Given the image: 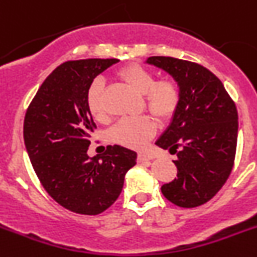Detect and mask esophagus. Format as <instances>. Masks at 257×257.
<instances>
[{
	"mask_svg": "<svg viewBox=\"0 0 257 257\" xmlns=\"http://www.w3.org/2000/svg\"><path fill=\"white\" fill-rule=\"evenodd\" d=\"M153 156L150 155V153H138V161L140 162H143V161H150V160H152Z\"/></svg>",
	"mask_w": 257,
	"mask_h": 257,
	"instance_id": "obj_1",
	"label": "esophagus"
}]
</instances>
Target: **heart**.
<instances>
[{"label": "heart", "mask_w": 257, "mask_h": 257, "mask_svg": "<svg viewBox=\"0 0 257 257\" xmlns=\"http://www.w3.org/2000/svg\"><path fill=\"white\" fill-rule=\"evenodd\" d=\"M117 76L133 90L143 95L147 109L160 120H166L175 114L181 100V92L176 82L171 80L156 81L153 72L141 64H128L117 72ZM104 82L96 78L86 93L88 111L95 119L104 120L106 117L102 104ZM156 126L150 116L123 117L107 132V140L115 145L128 148H142L155 134Z\"/></svg>", "instance_id": "obj_1"}]
</instances>
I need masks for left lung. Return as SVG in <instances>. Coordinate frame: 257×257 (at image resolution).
Returning <instances> with one entry per match:
<instances>
[{"label": "left lung", "mask_w": 257, "mask_h": 257, "mask_svg": "<svg viewBox=\"0 0 257 257\" xmlns=\"http://www.w3.org/2000/svg\"><path fill=\"white\" fill-rule=\"evenodd\" d=\"M146 62L172 76L181 92L171 123L156 142L177 156V179L161 191L177 207H199L220 190L233 167L236 105L219 78L200 64L172 57H150Z\"/></svg>", "instance_id": "1"}]
</instances>
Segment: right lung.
Masks as SVG:
<instances>
[{"instance_id": "obj_1", "label": "right lung", "mask_w": 257, "mask_h": 257, "mask_svg": "<svg viewBox=\"0 0 257 257\" xmlns=\"http://www.w3.org/2000/svg\"><path fill=\"white\" fill-rule=\"evenodd\" d=\"M119 59L64 62L45 78L24 120V142L43 188L66 209L96 215L114 204L137 153L107 146L102 155H87L96 128L86 104L93 78Z\"/></svg>"}]
</instances>
